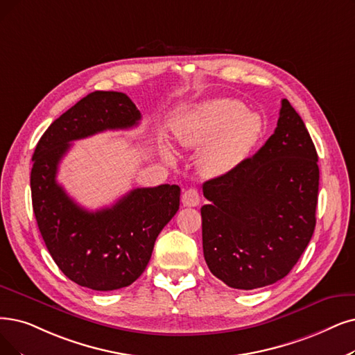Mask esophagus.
<instances>
[{
    "label": "esophagus",
    "mask_w": 355,
    "mask_h": 355,
    "mask_svg": "<svg viewBox=\"0 0 355 355\" xmlns=\"http://www.w3.org/2000/svg\"><path fill=\"white\" fill-rule=\"evenodd\" d=\"M182 202L185 207H196L201 202V193L196 188H189L182 195Z\"/></svg>",
    "instance_id": "obj_1"
}]
</instances>
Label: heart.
Masks as SVG:
<instances>
[{"mask_svg": "<svg viewBox=\"0 0 355 355\" xmlns=\"http://www.w3.org/2000/svg\"><path fill=\"white\" fill-rule=\"evenodd\" d=\"M261 116L232 98H217L198 107L182 139L188 144L211 143L205 160L216 170L234 167L250 150L261 132Z\"/></svg>", "mask_w": 355, "mask_h": 355, "instance_id": "obj_1", "label": "heart"}]
</instances>
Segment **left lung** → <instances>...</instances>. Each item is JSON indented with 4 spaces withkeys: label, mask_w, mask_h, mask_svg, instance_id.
Wrapping results in <instances>:
<instances>
[{
    "label": "left lung",
    "mask_w": 355,
    "mask_h": 355,
    "mask_svg": "<svg viewBox=\"0 0 355 355\" xmlns=\"http://www.w3.org/2000/svg\"><path fill=\"white\" fill-rule=\"evenodd\" d=\"M204 258L224 284L254 290L284 278L316 225L318 153L303 119L281 101L274 134L230 172L202 185Z\"/></svg>",
    "instance_id": "8db88e82"
}]
</instances>
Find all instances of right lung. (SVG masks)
<instances>
[{"label": "right lung", "mask_w": 355, "mask_h": 355, "mask_svg": "<svg viewBox=\"0 0 355 355\" xmlns=\"http://www.w3.org/2000/svg\"><path fill=\"white\" fill-rule=\"evenodd\" d=\"M139 119L126 94L93 92L53 121L35 148L31 189L39 232L55 263L81 287L112 291L131 286L179 209L178 185L137 188L112 207L87 211L56 182L71 141L128 130Z\"/></svg>", "instance_id": "1"}]
</instances>
